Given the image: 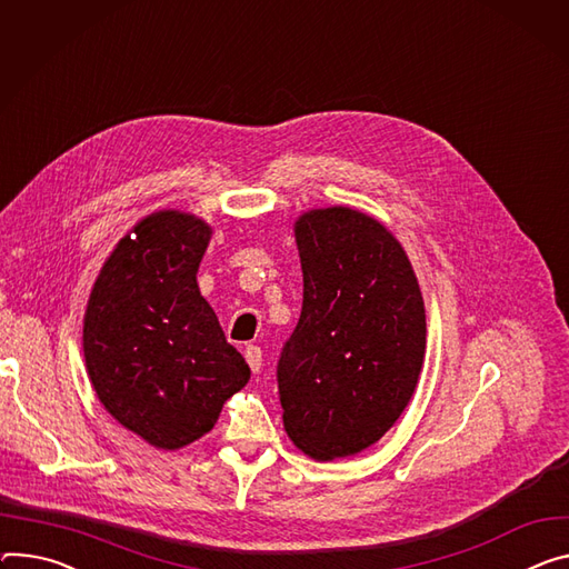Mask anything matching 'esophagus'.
I'll return each instance as SVG.
<instances>
[{
  "instance_id": "34e87169",
  "label": "esophagus",
  "mask_w": 569,
  "mask_h": 569,
  "mask_svg": "<svg viewBox=\"0 0 569 569\" xmlns=\"http://www.w3.org/2000/svg\"><path fill=\"white\" fill-rule=\"evenodd\" d=\"M244 358H247V363H249V368H251V372H253V375H256V372H261V366H263V351H261V347L247 345V349H244Z\"/></svg>"
}]
</instances>
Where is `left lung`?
<instances>
[{
    "mask_svg": "<svg viewBox=\"0 0 569 569\" xmlns=\"http://www.w3.org/2000/svg\"><path fill=\"white\" fill-rule=\"evenodd\" d=\"M292 229L303 303L279 360L283 429L327 462L395 427L425 366L427 313L408 253L377 218L327 206Z\"/></svg>",
    "mask_w": 569,
    "mask_h": 569,
    "instance_id": "left-lung-1",
    "label": "left lung"
}]
</instances>
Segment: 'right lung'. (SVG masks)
<instances>
[{"mask_svg": "<svg viewBox=\"0 0 569 569\" xmlns=\"http://www.w3.org/2000/svg\"><path fill=\"white\" fill-rule=\"evenodd\" d=\"M211 238L194 213L144 216L118 240L86 303L83 358L99 403L163 451L209 433L251 375L199 292Z\"/></svg>", "mask_w": 569, "mask_h": 569, "instance_id": "add662e5", "label": "right lung"}]
</instances>
